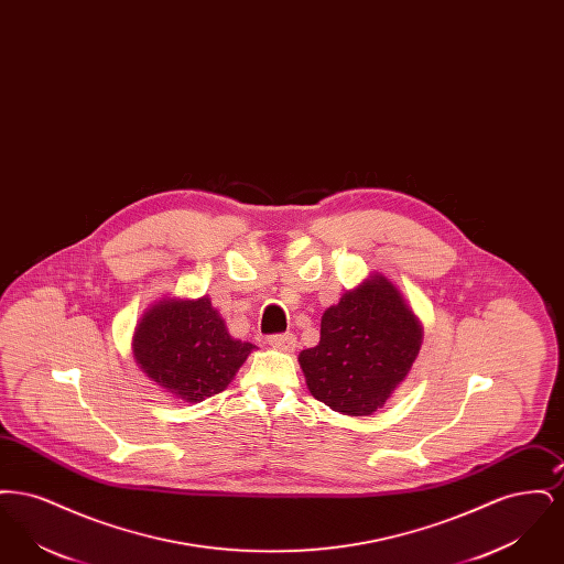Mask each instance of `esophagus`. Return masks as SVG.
<instances>
[{"label":"esophagus","instance_id":"esophagus-1","mask_svg":"<svg viewBox=\"0 0 564 564\" xmlns=\"http://www.w3.org/2000/svg\"><path fill=\"white\" fill-rule=\"evenodd\" d=\"M269 345L272 349L292 352L295 349V336L294 334H276V336H270Z\"/></svg>","mask_w":564,"mask_h":564}]
</instances>
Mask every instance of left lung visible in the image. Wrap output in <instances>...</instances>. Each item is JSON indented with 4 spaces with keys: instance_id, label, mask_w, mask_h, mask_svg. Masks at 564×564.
<instances>
[{
    "instance_id": "1",
    "label": "left lung",
    "mask_w": 564,
    "mask_h": 564,
    "mask_svg": "<svg viewBox=\"0 0 564 564\" xmlns=\"http://www.w3.org/2000/svg\"><path fill=\"white\" fill-rule=\"evenodd\" d=\"M423 325L380 272L345 292L322 317V340L297 361L315 400L349 416L382 408L410 375Z\"/></svg>"
}]
</instances>
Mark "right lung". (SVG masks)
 Instances as JSON below:
<instances>
[{"mask_svg": "<svg viewBox=\"0 0 564 564\" xmlns=\"http://www.w3.org/2000/svg\"><path fill=\"white\" fill-rule=\"evenodd\" d=\"M134 361L162 391L198 403L224 391L239 372L251 343L230 336L209 295L162 297L137 323Z\"/></svg>", "mask_w": 564, "mask_h": 564, "instance_id": "1", "label": "right lung"}]
</instances>
